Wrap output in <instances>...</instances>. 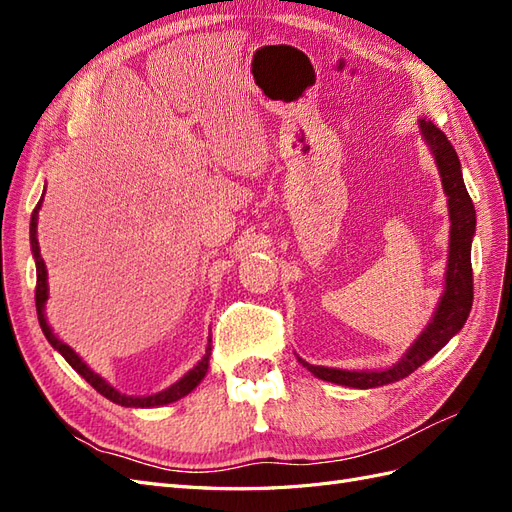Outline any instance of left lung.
<instances>
[{"label":"left lung","instance_id":"obj_1","mask_svg":"<svg viewBox=\"0 0 512 512\" xmlns=\"http://www.w3.org/2000/svg\"><path fill=\"white\" fill-rule=\"evenodd\" d=\"M418 130H421L423 141L427 143L433 160L440 170L442 190L448 203V220H451V239H448V262L444 273V290L438 301L436 312H433L427 327L421 331L412 346L404 352L397 363L386 369H337L322 367L303 361L299 363L312 371L320 380L333 384L352 386V389H376V386L391 384L404 380L414 369L427 363L433 354L442 350L466 324L472 309V239L476 230V211L472 198L466 190L461 175V162L451 141L444 136L442 130L433 126L427 119H418Z\"/></svg>","mask_w":512,"mask_h":512}]
</instances>
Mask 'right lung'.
<instances>
[{
  "mask_svg": "<svg viewBox=\"0 0 512 512\" xmlns=\"http://www.w3.org/2000/svg\"><path fill=\"white\" fill-rule=\"evenodd\" d=\"M44 198V194H42ZM42 198L40 203L36 205L34 213H32V222H29V243H32V254L36 260V312H38V322H40V329L44 333V337L49 339V344L64 356V359L70 363V367L76 371V374H81L94 389L104 395L106 399H111L113 404H119L123 408H158V406H166V404H173V401L185 397L188 393H192L196 386L200 384L207 376L209 371V359H211V335H209V342H207V350L203 354V359H200L188 374H183V378H179L175 384L166 386L164 391L160 393H153V395H143V397H136V395H126V393H119L113 384H108L100 374H96L94 369H91L79 354H76L68 344L61 342V339L53 333L51 324L46 322V314H44V305L49 301V273H46V265L40 256V245H38V211L42 207Z\"/></svg>",
  "mask_w": 512,
  "mask_h": 512,
  "instance_id": "obj_1",
  "label": "right lung"
}]
</instances>
